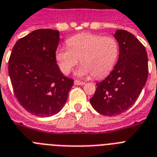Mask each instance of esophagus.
<instances>
[{
    "label": "esophagus",
    "mask_w": 157,
    "mask_h": 157,
    "mask_svg": "<svg viewBox=\"0 0 157 157\" xmlns=\"http://www.w3.org/2000/svg\"><path fill=\"white\" fill-rule=\"evenodd\" d=\"M74 85H85V82H83V81H77V80H75Z\"/></svg>",
    "instance_id": "obj_1"
}]
</instances>
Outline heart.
<instances>
[{
  "instance_id": "1",
  "label": "heart",
  "mask_w": 157,
  "mask_h": 157,
  "mask_svg": "<svg viewBox=\"0 0 157 157\" xmlns=\"http://www.w3.org/2000/svg\"><path fill=\"white\" fill-rule=\"evenodd\" d=\"M67 48H59L56 52L57 63L63 74H68L78 63V76L101 78L111 72L119 56V45L114 37L81 33L67 40Z\"/></svg>"
}]
</instances>
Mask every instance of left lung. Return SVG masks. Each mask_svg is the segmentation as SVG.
Here are the masks:
<instances>
[{"label": "left lung", "instance_id": "left-lung-1", "mask_svg": "<svg viewBox=\"0 0 157 157\" xmlns=\"http://www.w3.org/2000/svg\"><path fill=\"white\" fill-rule=\"evenodd\" d=\"M114 39L119 45V56L114 70L96 84L90 99L94 109L105 116H115L129 109L140 96L148 75L147 55L142 43L132 33L117 30Z\"/></svg>", "mask_w": 157, "mask_h": 157}]
</instances>
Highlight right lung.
<instances>
[{
    "mask_svg": "<svg viewBox=\"0 0 157 157\" xmlns=\"http://www.w3.org/2000/svg\"><path fill=\"white\" fill-rule=\"evenodd\" d=\"M59 30L39 29L17 40L9 60V74L17 99L39 117L58 114L65 104L73 80L56 63Z\"/></svg>",
    "mask_w": 157,
    "mask_h": 157,
    "instance_id": "add662e5",
    "label": "right lung"
}]
</instances>
